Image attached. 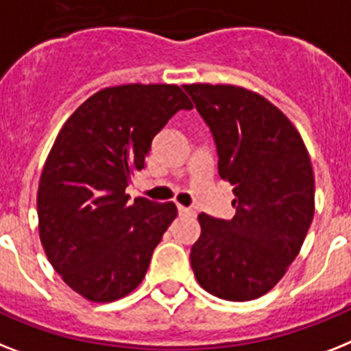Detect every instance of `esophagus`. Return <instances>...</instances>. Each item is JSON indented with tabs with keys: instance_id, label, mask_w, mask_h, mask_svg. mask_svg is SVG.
I'll use <instances>...</instances> for the list:
<instances>
[{
	"instance_id": "esophagus-1",
	"label": "esophagus",
	"mask_w": 351,
	"mask_h": 351,
	"mask_svg": "<svg viewBox=\"0 0 351 351\" xmlns=\"http://www.w3.org/2000/svg\"><path fill=\"white\" fill-rule=\"evenodd\" d=\"M178 211H179V215H181V217H195V211H193L192 208L179 206Z\"/></svg>"
}]
</instances>
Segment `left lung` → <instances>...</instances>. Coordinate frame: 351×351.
I'll return each instance as SVG.
<instances>
[{
    "label": "left lung",
    "instance_id": "1",
    "mask_svg": "<svg viewBox=\"0 0 351 351\" xmlns=\"http://www.w3.org/2000/svg\"><path fill=\"white\" fill-rule=\"evenodd\" d=\"M182 88L210 127L237 210L230 221L199 215L193 274L221 300H256L282 280L312 224L311 158L289 118L258 93L222 84Z\"/></svg>",
    "mask_w": 351,
    "mask_h": 351
}]
</instances>
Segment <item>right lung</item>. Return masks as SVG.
Returning a JSON list of instances; mask_svg holds the SVG:
<instances>
[{"label":"right lung","mask_w":351,"mask_h":351,"mask_svg":"<svg viewBox=\"0 0 351 351\" xmlns=\"http://www.w3.org/2000/svg\"><path fill=\"white\" fill-rule=\"evenodd\" d=\"M192 107L179 86L125 84L95 93L60 129L40 173L39 237L55 271L86 300H120L145 278L178 208L143 197L130 204L125 188L154 136Z\"/></svg>","instance_id":"obj_1"}]
</instances>
